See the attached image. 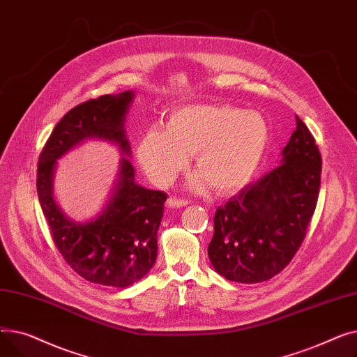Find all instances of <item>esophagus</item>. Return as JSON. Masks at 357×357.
Returning <instances> with one entry per match:
<instances>
[{
	"instance_id": "34e87169",
	"label": "esophagus",
	"mask_w": 357,
	"mask_h": 357,
	"mask_svg": "<svg viewBox=\"0 0 357 357\" xmlns=\"http://www.w3.org/2000/svg\"><path fill=\"white\" fill-rule=\"evenodd\" d=\"M166 205L171 208H178V207H185L188 205V201L183 198H175V197H169V199L166 201Z\"/></svg>"
}]
</instances>
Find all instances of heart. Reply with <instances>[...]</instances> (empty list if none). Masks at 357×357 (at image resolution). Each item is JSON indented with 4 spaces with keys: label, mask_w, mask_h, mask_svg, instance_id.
<instances>
[{
    "label": "heart",
    "mask_w": 357,
    "mask_h": 357,
    "mask_svg": "<svg viewBox=\"0 0 357 357\" xmlns=\"http://www.w3.org/2000/svg\"><path fill=\"white\" fill-rule=\"evenodd\" d=\"M271 128L257 111L231 105L197 104L172 112L166 127H150L139 144V160L155 183L166 186L188 166L198 172L191 185L218 192L240 190L264 160Z\"/></svg>",
    "instance_id": "b5f03b06"
}]
</instances>
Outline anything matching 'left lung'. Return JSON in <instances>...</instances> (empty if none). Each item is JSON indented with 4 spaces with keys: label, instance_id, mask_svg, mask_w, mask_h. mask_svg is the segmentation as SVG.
<instances>
[{
    "label": "left lung",
    "instance_id": "8db88e82",
    "mask_svg": "<svg viewBox=\"0 0 357 357\" xmlns=\"http://www.w3.org/2000/svg\"><path fill=\"white\" fill-rule=\"evenodd\" d=\"M280 165L245 186L214 215L208 257L217 273L264 282L288 266L305 237L321 182V155L298 116Z\"/></svg>",
    "mask_w": 357,
    "mask_h": 357
}]
</instances>
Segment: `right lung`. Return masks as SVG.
I'll return each instance as SVG.
<instances>
[{
	"instance_id": "1",
	"label": "right lung",
	"mask_w": 357,
	"mask_h": 357,
	"mask_svg": "<svg viewBox=\"0 0 357 357\" xmlns=\"http://www.w3.org/2000/svg\"><path fill=\"white\" fill-rule=\"evenodd\" d=\"M135 92L102 96L68 111L46 142L37 166V195L52 238L66 264L92 284L126 288L153 268L158 230L167 195L135 182L124 121ZM88 138L117 144L125 156L106 207L97 218L79 223L68 219L52 197L57 159Z\"/></svg>"
}]
</instances>
